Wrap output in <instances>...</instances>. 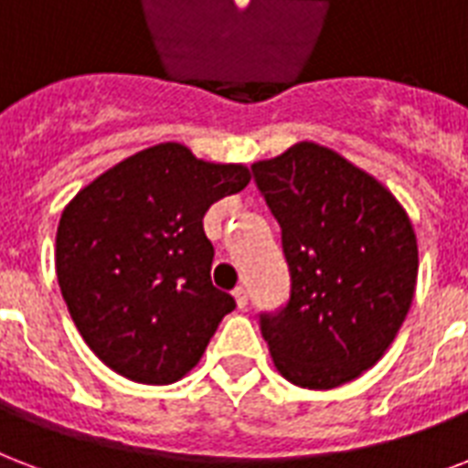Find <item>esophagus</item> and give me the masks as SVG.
Here are the masks:
<instances>
[{
    "label": "esophagus",
    "instance_id": "esophagus-1",
    "mask_svg": "<svg viewBox=\"0 0 468 468\" xmlns=\"http://www.w3.org/2000/svg\"><path fill=\"white\" fill-rule=\"evenodd\" d=\"M233 297H235V302H238V306H240V309H245V306H248V290H245V287H235L233 290Z\"/></svg>",
    "mask_w": 468,
    "mask_h": 468
}]
</instances>
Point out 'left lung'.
<instances>
[{
  "label": "left lung",
  "mask_w": 468,
  "mask_h": 468,
  "mask_svg": "<svg viewBox=\"0 0 468 468\" xmlns=\"http://www.w3.org/2000/svg\"><path fill=\"white\" fill-rule=\"evenodd\" d=\"M282 228L290 299L260 314L290 383L329 390L373 368L398 336L417 282V238L388 188L334 149L299 142L252 164Z\"/></svg>",
  "instance_id": "obj_1"
}]
</instances>
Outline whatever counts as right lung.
<instances>
[{"instance_id": "1", "label": "right lung", "mask_w": 468, "mask_h": 468, "mask_svg": "<svg viewBox=\"0 0 468 468\" xmlns=\"http://www.w3.org/2000/svg\"><path fill=\"white\" fill-rule=\"evenodd\" d=\"M248 184V166L203 162L164 142L100 174L63 208L60 294L107 368L134 383L169 385L201 361L235 309L210 282L203 216Z\"/></svg>"}]
</instances>
